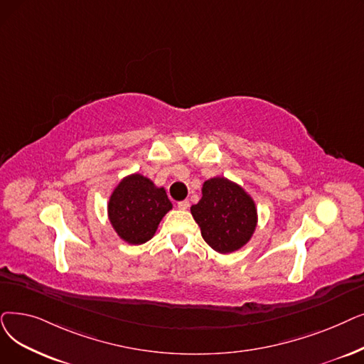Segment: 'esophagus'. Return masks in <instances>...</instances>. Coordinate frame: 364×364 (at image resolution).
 Wrapping results in <instances>:
<instances>
[{"label":"esophagus","mask_w":364,"mask_h":364,"mask_svg":"<svg viewBox=\"0 0 364 364\" xmlns=\"http://www.w3.org/2000/svg\"><path fill=\"white\" fill-rule=\"evenodd\" d=\"M177 207L180 208V210H187L188 208V200L186 199V200H180L178 203H177Z\"/></svg>","instance_id":"1"}]
</instances>
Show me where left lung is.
Segmentation results:
<instances>
[{"mask_svg": "<svg viewBox=\"0 0 364 364\" xmlns=\"http://www.w3.org/2000/svg\"><path fill=\"white\" fill-rule=\"evenodd\" d=\"M191 211L205 242L223 255L245 245L257 223L256 205L244 188L220 177L203 183L202 198Z\"/></svg>", "mask_w": 364, "mask_h": 364, "instance_id": "obj_1", "label": "left lung"}]
</instances>
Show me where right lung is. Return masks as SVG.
<instances>
[{
	"label": "right lung",
	"instance_id": "add662e5",
	"mask_svg": "<svg viewBox=\"0 0 364 364\" xmlns=\"http://www.w3.org/2000/svg\"><path fill=\"white\" fill-rule=\"evenodd\" d=\"M171 208L164 187H156L149 178L134 173L126 177L109 198L108 217L122 240L138 245L151 238Z\"/></svg>",
	"mask_w": 364,
	"mask_h": 364
}]
</instances>
